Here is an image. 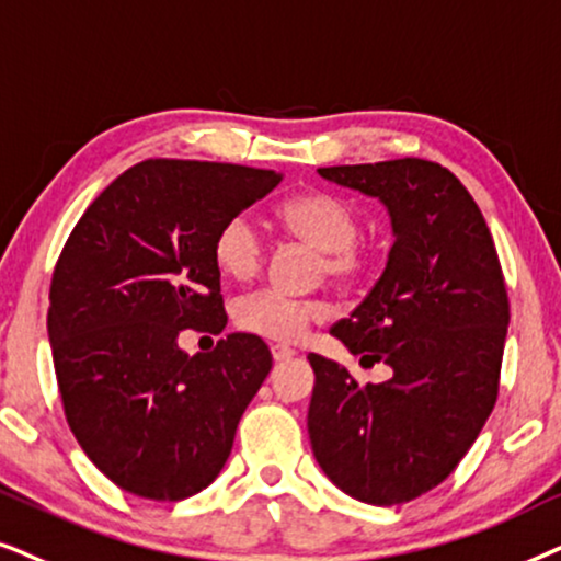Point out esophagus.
<instances>
[{
    "mask_svg": "<svg viewBox=\"0 0 561 561\" xmlns=\"http://www.w3.org/2000/svg\"><path fill=\"white\" fill-rule=\"evenodd\" d=\"M295 356V351L293 348H287V346H272V358L276 364H282V362H289V358Z\"/></svg>",
    "mask_w": 561,
    "mask_h": 561,
    "instance_id": "1",
    "label": "esophagus"
}]
</instances>
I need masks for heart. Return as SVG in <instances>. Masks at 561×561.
<instances>
[{
  "mask_svg": "<svg viewBox=\"0 0 561 561\" xmlns=\"http://www.w3.org/2000/svg\"><path fill=\"white\" fill-rule=\"evenodd\" d=\"M279 222L297 241L320 253L318 274L339 285H354L371 268L369 253L358 243L362 218L356 207L331 192H300L279 207ZM213 259L222 276L245 282L264 264V241L249 215H233L218 228ZM323 318V308L310 300H293L272 289L243 297L236 305V323L241 331L266 341L289 343L308 331L312 320Z\"/></svg>",
  "mask_w": 561,
  "mask_h": 561,
  "instance_id": "obj_1",
  "label": "heart"
}]
</instances>
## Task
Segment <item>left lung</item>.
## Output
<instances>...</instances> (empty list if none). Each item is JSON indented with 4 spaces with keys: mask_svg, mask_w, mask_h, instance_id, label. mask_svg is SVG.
<instances>
[{
    "mask_svg": "<svg viewBox=\"0 0 561 561\" xmlns=\"http://www.w3.org/2000/svg\"><path fill=\"white\" fill-rule=\"evenodd\" d=\"M318 174L390 213L385 272L331 335L392 377L358 385L310 354L312 454L346 495L408 503L457 469L495 408L511 320L503 268L480 207L442 163L394 159Z\"/></svg>",
    "mask_w": 561,
    "mask_h": 561,
    "instance_id": "8db88e82",
    "label": "left lung"
}]
</instances>
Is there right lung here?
<instances>
[{
  "instance_id": "right-lung-1",
  "label": "right lung",
  "mask_w": 561,
  "mask_h": 561,
  "mask_svg": "<svg viewBox=\"0 0 561 561\" xmlns=\"http://www.w3.org/2000/svg\"><path fill=\"white\" fill-rule=\"evenodd\" d=\"M279 182L272 169L148 159L73 226L50 279L48 339L69 428L119 490L174 503L228 461L272 351L251 333L194 356L176 341L226 328L215 233Z\"/></svg>"
}]
</instances>
